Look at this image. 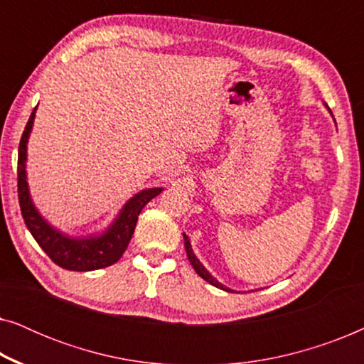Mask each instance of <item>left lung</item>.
<instances>
[{
    "label": "left lung",
    "instance_id": "obj_1",
    "mask_svg": "<svg viewBox=\"0 0 364 364\" xmlns=\"http://www.w3.org/2000/svg\"><path fill=\"white\" fill-rule=\"evenodd\" d=\"M183 245H186V252H187V257H188V260H191V263H192V267H193V270L197 272V275L198 277H202L203 280L205 282H208L210 283V285H213V287H217V288H220V290H223V291H233V290H230V288L228 287H225V285H222L220 282H217L215 278H213L210 273L207 272V268L202 265L200 263V260H198V258L196 257V253L192 252V245H191V240H188V237L186 235V233H183Z\"/></svg>",
    "mask_w": 364,
    "mask_h": 364
}]
</instances>
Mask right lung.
I'll return each instance as SVG.
<instances>
[{
	"label": "right lung",
	"mask_w": 364,
	"mask_h": 364,
	"mask_svg": "<svg viewBox=\"0 0 364 364\" xmlns=\"http://www.w3.org/2000/svg\"><path fill=\"white\" fill-rule=\"evenodd\" d=\"M36 107L33 109L29 121L24 127V132L19 141L18 154V197L19 207L26 223L28 230L31 232L38 245L48 253V257L61 268L73 272H91L114 265L131 242L134 228H136L137 217L144 207L157 197L164 188L154 187L139 192L131 200H127L122 210L119 212L107 230L99 235L89 237H69L66 233L59 232L53 225L44 220L38 208L34 207L29 196L28 181H26V157H28V139L31 134Z\"/></svg>",
	"instance_id": "right-lung-1"
}]
</instances>
